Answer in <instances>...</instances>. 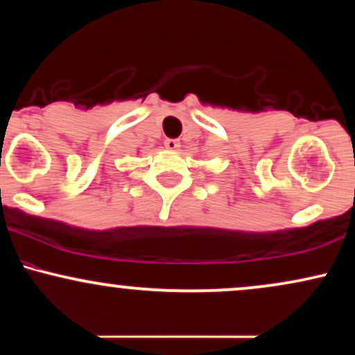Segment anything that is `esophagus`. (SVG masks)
<instances>
[{
	"label": "esophagus",
	"instance_id": "esophagus-1",
	"mask_svg": "<svg viewBox=\"0 0 355 355\" xmlns=\"http://www.w3.org/2000/svg\"><path fill=\"white\" fill-rule=\"evenodd\" d=\"M178 146H180V141L175 140V138H168V140H165V148H168V150H177Z\"/></svg>",
	"mask_w": 355,
	"mask_h": 355
}]
</instances>
